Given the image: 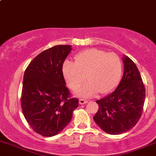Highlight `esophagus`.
Listing matches in <instances>:
<instances>
[{
    "instance_id": "obj_1",
    "label": "esophagus",
    "mask_w": 156,
    "mask_h": 156,
    "mask_svg": "<svg viewBox=\"0 0 156 156\" xmlns=\"http://www.w3.org/2000/svg\"><path fill=\"white\" fill-rule=\"evenodd\" d=\"M88 102V100H86V99H83V98H81L80 100V104H85V103H87Z\"/></svg>"
}]
</instances>
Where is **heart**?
<instances>
[{
	"label": "heart",
	"instance_id": "obj_1",
	"mask_svg": "<svg viewBox=\"0 0 156 156\" xmlns=\"http://www.w3.org/2000/svg\"><path fill=\"white\" fill-rule=\"evenodd\" d=\"M74 59V64L65 62L63 74L73 91H77L84 84L87 76L89 83L80 91L82 96H91L98 91L102 94H107L120 81L123 68L121 60L116 53L89 49L80 52Z\"/></svg>",
	"mask_w": 156,
	"mask_h": 156
}]
</instances>
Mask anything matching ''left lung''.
Instances as JSON below:
<instances>
[{
  "label": "left lung",
  "mask_w": 156,
  "mask_h": 156,
  "mask_svg": "<svg viewBox=\"0 0 156 156\" xmlns=\"http://www.w3.org/2000/svg\"><path fill=\"white\" fill-rule=\"evenodd\" d=\"M124 72L121 81L113 92L97 100L98 111L94 120L103 131L119 135L131 129L143 112L145 86L136 65L123 56Z\"/></svg>",
  "instance_id": "left-lung-1"
}]
</instances>
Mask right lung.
<instances>
[{"label":"right lung","instance_id":"right-lung-1","mask_svg":"<svg viewBox=\"0 0 156 156\" xmlns=\"http://www.w3.org/2000/svg\"><path fill=\"white\" fill-rule=\"evenodd\" d=\"M71 45H56L36 56L26 68L21 104L28 124L44 137L57 135L70 123L79 100L65 86L62 66Z\"/></svg>","mask_w":156,"mask_h":156}]
</instances>
